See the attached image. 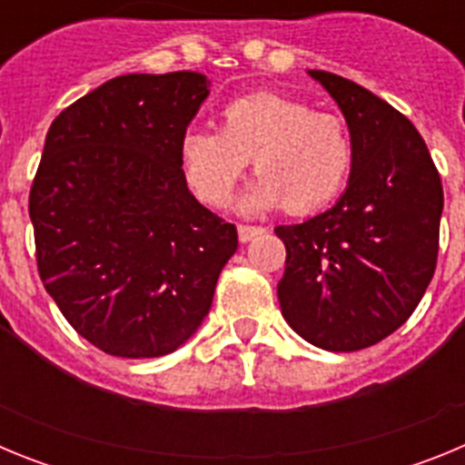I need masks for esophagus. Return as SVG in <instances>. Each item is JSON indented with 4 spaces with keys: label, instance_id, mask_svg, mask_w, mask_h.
Segmentation results:
<instances>
[{
    "label": "esophagus",
    "instance_id": "1",
    "mask_svg": "<svg viewBox=\"0 0 465 465\" xmlns=\"http://www.w3.org/2000/svg\"><path fill=\"white\" fill-rule=\"evenodd\" d=\"M261 232V225H237V237H240V242H252L253 237H258Z\"/></svg>",
    "mask_w": 465,
    "mask_h": 465
}]
</instances>
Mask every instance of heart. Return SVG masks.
I'll return each mask as SVG.
<instances>
[{
  "label": "heart",
  "instance_id": "obj_1",
  "mask_svg": "<svg viewBox=\"0 0 465 465\" xmlns=\"http://www.w3.org/2000/svg\"><path fill=\"white\" fill-rule=\"evenodd\" d=\"M182 167L204 204L223 209L252 160L256 179L242 195L249 213L307 216L340 195L354 167L347 125L326 111L277 93H253L221 109L219 130H191L182 139Z\"/></svg>",
  "mask_w": 465,
  "mask_h": 465
}]
</instances>
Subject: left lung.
<instances>
[{
  "label": "left lung",
  "mask_w": 465,
  "mask_h": 465,
  "mask_svg": "<svg viewBox=\"0 0 465 465\" xmlns=\"http://www.w3.org/2000/svg\"><path fill=\"white\" fill-rule=\"evenodd\" d=\"M347 121L354 167L340 200L277 225L286 270L282 314L328 351H359L408 322L438 261L442 183L424 139L401 111L338 74L310 69Z\"/></svg>",
  "instance_id": "8db88e82"
}]
</instances>
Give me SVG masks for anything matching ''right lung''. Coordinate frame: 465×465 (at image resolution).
I'll return each instance as SVG.
<instances>
[{
	"instance_id": "add662e5",
	"label": "right lung",
	"mask_w": 465,
	"mask_h": 465,
	"mask_svg": "<svg viewBox=\"0 0 465 465\" xmlns=\"http://www.w3.org/2000/svg\"><path fill=\"white\" fill-rule=\"evenodd\" d=\"M209 79L125 74L48 127L30 191L36 265L81 338L121 359H155L203 326L237 230L197 203L182 139Z\"/></svg>"
}]
</instances>
